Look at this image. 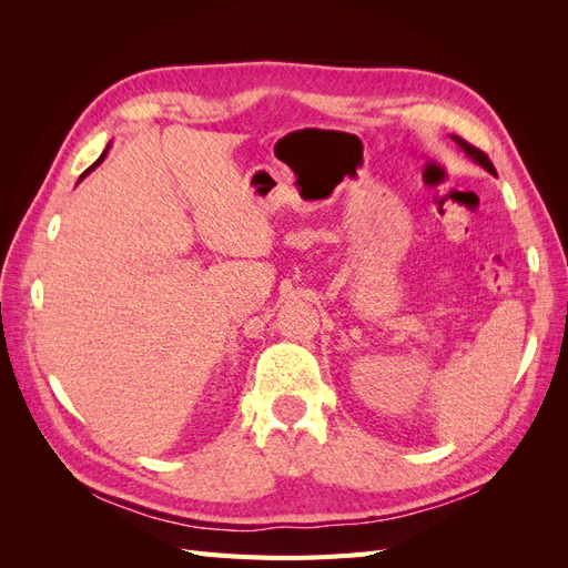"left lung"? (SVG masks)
<instances>
[{
	"mask_svg": "<svg viewBox=\"0 0 568 568\" xmlns=\"http://www.w3.org/2000/svg\"><path fill=\"white\" fill-rule=\"evenodd\" d=\"M453 140L464 149V151H467L469 153V156L478 163V165H484L486 170H488V173H493L495 175V165L490 163V159L486 156V151H480L478 146H474V144H469L467 140H462V136H457V134H453Z\"/></svg>",
	"mask_w": 568,
	"mask_h": 568,
	"instance_id": "1",
	"label": "left lung"
}]
</instances>
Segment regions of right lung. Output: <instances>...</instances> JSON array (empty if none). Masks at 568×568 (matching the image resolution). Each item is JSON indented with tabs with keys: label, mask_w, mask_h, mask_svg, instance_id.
<instances>
[{
	"label": "right lung",
	"mask_w": 568,
	"mask_h": 568,
	"mask_svg": "<svg viewBox=\"0 0 568 568\" xmlns=\"http://www.w3.org/2000/svg\"><path fill=\"white\" fill-rule=\"evenodd\" d=\"M104 156H106V151H104V153H101V156H99V161H97V163H94V165H99V163H101V161H104ZM94 165H90V170H92V168H94ZM90 170H84V173H82V175H88V173H90Z\"/></svg>",
	"instance_id": "right-lung-1"
}]
</instances>
